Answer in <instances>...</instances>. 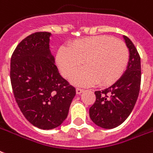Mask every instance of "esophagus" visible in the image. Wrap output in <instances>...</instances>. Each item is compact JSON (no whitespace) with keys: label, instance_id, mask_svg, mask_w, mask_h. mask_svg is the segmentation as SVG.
Instances as JSON below:
<instances>
[{"label":"esophagus","instance_id":"34e87169","mask_svg":"<svg viewBox=\"0 0 153 153\" xmlns=\"http://www.w3.org/2000/svg\"><path fill=\"white\" fill-rule=\"evenodd\" d=\"M84 91V90L81 89V88H76V94L77 95H80L81 93Z\"/></svg>","mask_w":153,"mask_h":153}]
</instances>
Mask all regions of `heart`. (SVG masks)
I'll use <instances>...</instances> for the list:
<instances>
[{
	"label": "heart",
	"instance_id": "1",
	"mask_svg": "<svg viewBox=\"0 0 153 153\" xmlns=\"http://www.w3.org/2000/svg\"><path fill=\"white\" fill-rule=\"evenodd\" d=\"M129 51L120 40L110 36L100 35L77 40L70 49L62 46L56 54V62L62 74L69 78L72 75L73 84L89 87L99 84L105 87L118 80L128 66Z\"/></svg>",
	"mask_w": 153,
	"mask_h": 153
}]
</instances>
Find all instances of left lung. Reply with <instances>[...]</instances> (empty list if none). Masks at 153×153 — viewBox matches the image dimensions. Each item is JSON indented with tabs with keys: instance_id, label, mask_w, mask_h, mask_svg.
I'll return each instance as SVG.
<instances>
[{
	"instance_id": "8db88e82",
	"label": "left lung",
	"mask_w": 153,
	"mask_h": 153,
	"mask_svg": "<svg viewBox=\"0 0 153 153\" xmlns=\"http://www.w3.org/2000/svg\"><path fill=\"white\" fill-rule=\"evenodd\" d=\"M123 38L130 54L127 70L112 86L95 92L96 100L89 110L91 120L105 129L116 128L126 120L133 110L140 92V57L132 42L126 36Z\"/></svg>"
}]
</instances>
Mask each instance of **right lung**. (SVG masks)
I'll return each instance as SVG.
<instances>
[{
    "label": "right lung",
    "mask_w": 153,
    "mask_h": 153,
    "mask_svg": "<svg viewBox=\"0 0 153 153\" xmlns=\"http://www.w3.org/2000/svg\"><path fill=\"white\" fill-rule=\"evenodd\" d=\"M51 35H29L17 45L10 62V81L20 110L30 123L44 130L63 123L76 94L54 64Z\"/></svg>",
    "instance_id": "right-lung-1"
}]
</instances>
